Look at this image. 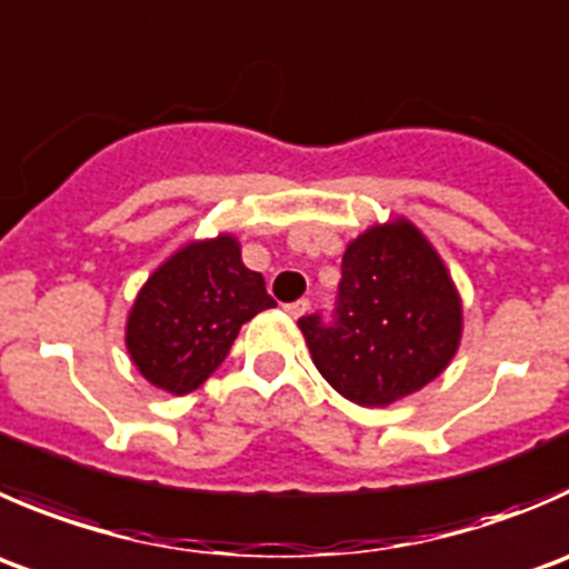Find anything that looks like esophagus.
I'll use <instances>...</instances> for the list:
<instances>
[{
  "instance_id": "esophagus-1",
  "label": "esophagus",
  "mask_w": 569,
  "mask_h": 569,
  "mask_svg": "<svg viewBox=\"0 0 569 569\" xmlns=\"http://www.w3.org/2000/svg\"><path fill=\"white\" fill-rule=\"evenodd\" d=\"M308 306H311L308 300H295V302H289V306H283V308H286V313H289L291 319H300L302 313L308 311Z\"/></svg>"
}]
</instances>
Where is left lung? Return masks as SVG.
Listing matches in <instances>:
<instances>
[{"label": "left lung", "mask_w": 569, "mask_h": 569, "mask_svg": "<svg viewBox=\"0 0 569 569\" xmlns=\"http://www.w3.org/2000/svg\"><path fill=\"white\" fill-rule=\"evenodd\" d=\"M461 297L433 244L408 219L347 244L333 322L302 317L322 378L363 408L391 406L445 372L461 341Z\"/></svg>", "instance_id": "1"}]
</instances>
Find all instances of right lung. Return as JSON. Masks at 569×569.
Wrapping results in <instances>:
<instances>
[{"instance_id": "right-lung-1", "label": "right lung", "mask_w": 569, "mask_h": 569, "mask_svg": "<svg viewBox=\"0 0 569 569\" xmlns=\"http://www.w3.org/2000/svg\"><path fill=\"white\" fill-rule=\"evenodd\" d=\"M272 306L261 272L244 267L233 236L191 241L138 291L127 317V352L152 386L189 395L228 358L241 325Z\"/></svg>"}]
</instances>
